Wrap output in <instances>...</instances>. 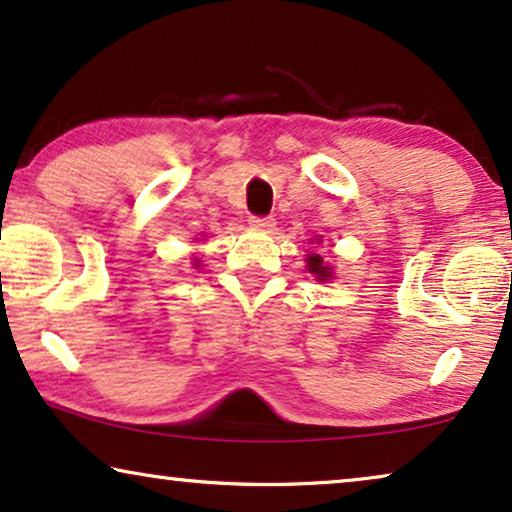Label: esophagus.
<instances>
[{
	"label": "esophagus",
	"instance_id": "1",
	"mask_svg": "<svg viewBox=\"0 0 512 512\" xmlns=\"http://www.w3.org/2000/svg\"><path fill=\"white\" fill-rule=\"evenodd\" d=\"M250 224H252V227H255V229H264V231H269V229H274V224H276V220H274V217H257V215H252L250 217Z\"/></svg>",
	"mask_w": 512,
	"mask_h": 512
}]
</instances>
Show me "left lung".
I'll use <instances>...</instances> for the list:
<instances>
[{"instance_id": "left-lung-1", "label": "left lung", "mask_w": 512, "mask_h": 512, "mask_svg": "<svg viewBox=\"0 0 512 512\" xmlns=\"http://www.w3.org/2000/svg\"><path fill=\"white\" fill-rule=\"evenodd\" d=\"M313 241L320 243V238H311V243ZM306 269H309L311 274L316 276V281H330V278H332V269L327 267L323 257L316 255V252H311V255L306 257Z\"/></svg>"}]
</instances>
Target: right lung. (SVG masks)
Instances as JSON below:
<instances>
[{
  "instance_id": "obj_1",
  "label": "right lung",
  "mask_w": 512,
  "mask_h": 512,
  "mask_svg": "<svg viewBox=\"0 0 512 512\" xmlns=\"http://www.w3.org/2000/svg\"><path fill=\"white\" fill-rule=\"evenodd\" d=\"M194 267H199V260H194Z\"/></svg>"
}]
</instances>
